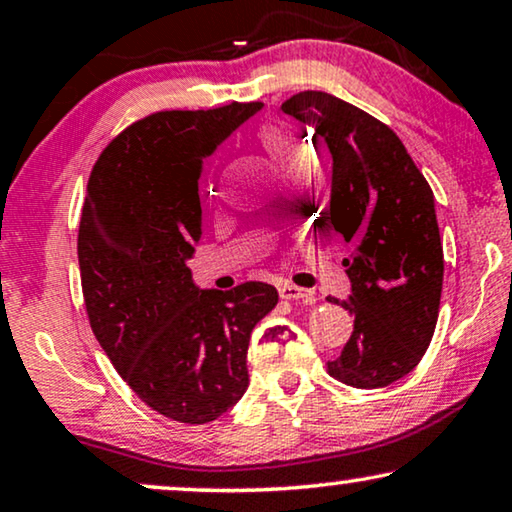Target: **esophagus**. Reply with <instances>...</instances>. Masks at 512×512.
<instances>
[{
    "label": "esophagus",
    "instance_id": "obj_1",
    "mask_svg": "<svg viewBox=\"0 0 512 512\" xmlns=\"http://www.w3.org/2000/svg\"><path fill=\"white\" fill-rule=\"evenodd\" d=\"M278 294H280V299H287V301H304V304H313V301H315L313 290H306V287H297V285H290V283L280 285Z\"/></svg>",
    "mask_w": 512,
    "mask_h": 512
}]
</instances>
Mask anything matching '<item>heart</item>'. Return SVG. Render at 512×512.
<instances>
[{"instance_id":"obj_1","label":"heart","mask_w":512,"mask_h":512,"mask_svg":"<svg viewBox=\"0 0 512 512\" xmlns=\"http://www.w3.org/2000/svg\"><path fill=\"white\" fill-rule=\"evenodd\" d=\"M266 139H269V143H271L273 148H283V150L287 148V146H285V141H280L278 136H273V134H266Z\"/></svg>"}]
</instances>
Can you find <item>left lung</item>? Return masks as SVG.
Segmentation results:
<instances>
[{"instance_id": "1", "label": "left lung", "mask_w": 512, "mask_h": 512, "mask_svg": "<svg viewBox=\"0 0 512 512\" xmlns=\"http://www.w3.org/2000/svg\"><path fill=\"white\" fill-rule=\"evenodd\" d=\"M283 111L327 146L331 185L318 227L352 246L343 259L352 294L327 301L355 315V329L327 371L359 390L387 387L420 364L436 329L443 243L434 192L399 136L357 106L306 90Z\"/></svg>"}]
</instances>
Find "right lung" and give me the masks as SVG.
Listing matches in <instances>:
<instances>
[{
	"label": "right lung",
	"mask_w": 512,
	"mask_h": 512,
	"mask_svg": "<svg viewBox=\"0 0 512 512\" xmlns=\"http://www.w3.org/2000/svg\"><path fill=\"white\" fill-rule=\"evenodd\" d=\"M262 104L160 111L120 132L92 167L78 227L85 311L120 378L169 420H218L248 390L250 334L273 285L199 290L204 160Z\"/></svg>",
	"instance_id": "right-lung-1"
}]
</instances>
